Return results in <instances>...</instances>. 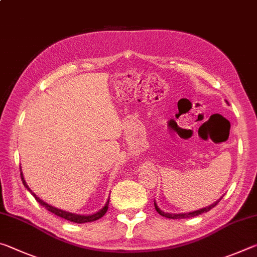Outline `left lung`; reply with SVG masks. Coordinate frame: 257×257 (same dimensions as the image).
Returning <instances> with one entry per match:
<instances>
[{
    "mask_svg": "<svg viewBox=\"0 0 257 257\" xmlns=\"http://www.w3.org/2000/svg\"><path fill=\"white\" fill-rule=\"evenodd\" d=\"M221 198H222V197H221ZM221 198H220V199H221ZM220 199H219V201H216L215 203H213L212 205L202 208V210H198V211H195V212H190V213H180V214H171V213H165V212H163V211H161L160 208L158 207V205H156L155 202H154V206H155L156 212H158L160 215H162V216H164V217H168V219H187V217H193V216H196V215L202 214V213H205V212H207V211H210L211 208L214 207V206L216 205V204L220 202Z\"/></svg>",
    "mask_w": 257,
    "mask_h": 257,
    "instance_id": "obj_1",
    "label": "left lung"
}]
</instances>
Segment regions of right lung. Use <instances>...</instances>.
Listing matches in <instances>:
<instances>
[{"label": "right lung", "instance_id": "right-lung-1", "mask_svg": "<svg viewBox=\"0 0 257 257\" xmlns=\"http://www.w3.org/2000/svg\"><path fill=\"white\" fill-rule=\"evenodd\" d=\"M20 176H21V180H23V184L24 186L27 188L30 193H32L33 196L35 197V199L41 204L42 206H44L47 211H50L51 213H54L55 215H58L60 217H62V219H66L68 221H71V222H75V223H85V222H93V221H96L98 219H101V217L105 214L107 208H108V199L105 204V206H104L101 211H98L97 213H95L93 215H79V214H73V213H69L66 211H62V210H59V208H55L53 206L49 205V204H46L45 202H43L40 197H37L36 195H35L30 188L28 187V185L26 184V181L24 179V176H23V172H20Z\"/></svg>", "mask_w": 257, "mask_h": 257}]
</instances>
